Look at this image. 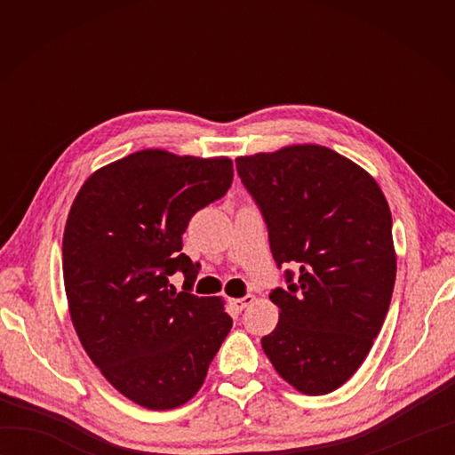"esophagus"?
<instances>
[{
  "instance_id": "esophagus-1",
  "label": "esophagus",
  "mask_w": 455,
  "mask_h": 455,
  "mask_svg": "<svg viewBox=\"0 0 455 455\" xmlns=\"http://www.w3.org/2000/svg\"><path fill=\"white\" fill-rule=\"evenodd\" d=\"M254 303V295H246V297H240V299H230V305H233L238 313H243L246 307H250Z\"/></svg>"
}]
</instances>
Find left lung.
Segmentation results:
<instances>
[{
	"mask_svg": "<svg viewBox=\"0 0 455 455\" xmlns=\"http://www.w3.org/2000/svg\"><path fill=\"white\" fill-rule=\"evenodd\" d=\"M236 172L277 267L297 269L269 293L282 313L264 352L295 389L331 393L362 365L389 311L397 259L387 199L357 164L316 144L236 158Z\"/></svg>",
	"mask_w": 455,
	"mask_h": 455,
	"instance_id": "8db88e82",
	"label": "left lung"
}]
</instances>
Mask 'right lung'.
<instances>
[{
    "mask_svg": "<svg viewBox=\"0 0 455 455\" xmlns=\"http://www.w3.org/2000/svg\"><path fill=\"white\" fill-rule=\"evenodd\" d=\"M233 183L228 158L140 150L84 183L66 220L64 287L84 350L115 389L152 411L188 403L233 326L219 297L191 293V217ZM187 277L178 294L169 275Z\"/></svg>",
    "mask_w": 455,
    "mask_h": 455,
    "instance_id": "right-lung-1",
    "label": "right lung"
}]
</instances>
